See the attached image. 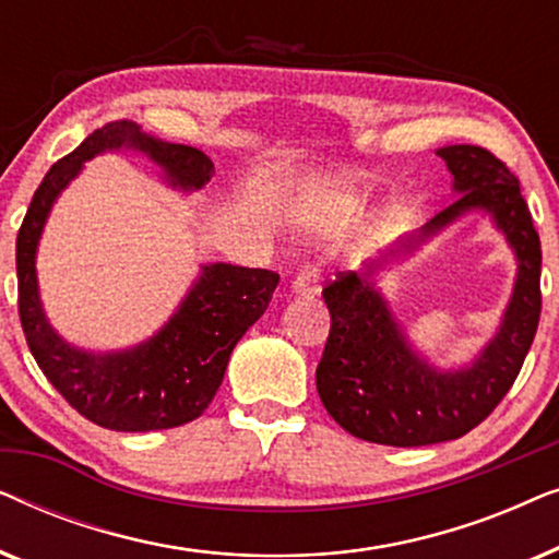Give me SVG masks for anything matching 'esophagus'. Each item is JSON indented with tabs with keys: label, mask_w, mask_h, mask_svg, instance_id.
I'll return each instance as SVG.
<instances>
[{
	"label": "esophagus",
	"mask_w": 559,
	"mask_h": 559,
	"mask_svg": "<svg viewBox=\"0 0 559 559\" xmlns=\"http://www.w3.org/2000/svg\"><path fill=\"white\" fill-rule=\"evenodd\" d=\"M318 272L312 270V266H302L300 272L293 277V293L300 295V297H312L318 295Z\"/></svg>",
	"instance_id": "obj_1"
}]
</instances>
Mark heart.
<instances>
[{"instance_id":"obj_1","label":"heart","mask_w":559,"mask_h":559,"mask_svg":"<svg viewBox=\"0 0 559 559\" xmlns=\"http://www.w3.org/2000/svg\"><path fill=\"white\" fill-rule=\"evenodd\" d=\"M310 224H312V226H318V228H320V226H325V224H328V221H325V216H310Z\"/></svg>"}]
</instances>
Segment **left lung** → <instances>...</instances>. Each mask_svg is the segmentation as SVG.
Returning a JSON list of instances; mask_svg holds the SVG:
<instances>
[{
	"label": "left lung",
	"mask_w": 559,
	"mask_h": 559,
	"mask_svg": "<svg viewBox=\"0 0 559 559\" xmlns=\"http://www.w3.org/2000/svg\"><path fill=\"white\" fill-rule=\"evenodd\" d=\"M438 157L453 175L455 201L323 289L331 333L316 371L320 402L343 430L379 445H435L471 432L507 396L539 325L542 249L519 180L473 144L440 147ZM471 212L495 221L515 251L518 277L495 338L471 365L440 370L411 346L372 277Z\"/></svg>",
	"instance_id": "obj_1"
}]
</instances>
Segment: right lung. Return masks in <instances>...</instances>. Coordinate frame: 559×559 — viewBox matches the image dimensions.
<instances>
[{"label":"right lung","instance_id":"add662e5","mask_svg":"<svg viewBox=\"0 0 559 559\" xmlns=\"http://www.w3.org/2000/svg\"><path fill=\"white\" fill-rule=\"evenodd\" d=\"M104 152H136L180 193L201 190L213 163L201 150L142 132L134 121H111L58 159L35 190L17 234L20 320L37 366L66 402L91 423L117 432L170 430L201 417L224 381L228 356L264 316L280 274L234 264H203L167 323L147 341L121 350H88L50 325L37 285V243L60 193L83 163Z\"/></svg>","mask_w":559,"mask_h":559}]
</instances>
